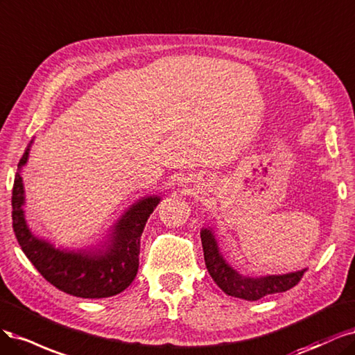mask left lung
Returning <instances> with one entry per match:
<instances>
[{"label": "left lung", "instance_id": "1", "mask_svg": "<svg viewBox=\"0 0 355 355\" xmlns=\"http://www.w3.org/2000/svg\"><path fill=\"white\" fill-rule=\"evenodd\" d=\"M205 264L218 288L230 296L246 301H258L267 295L280 293L292 289L300 283L306 268L286 274H268V276H245L228 264L223 257L218 240L212 227L200 230Z\"/></svg>", "mask_w": 355, "mask_h": 355}]
</instances>
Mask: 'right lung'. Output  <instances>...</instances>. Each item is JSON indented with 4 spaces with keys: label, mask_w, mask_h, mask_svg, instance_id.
Listing matches in <instances>:
<instances>
[{
    "label": "right lung",
    "mask_w": 355,
    "mask_h": 355,
    "mask_svg": "<svg viewBox=\"0 0 355 355\" xmlns=\"http://www.w3.org/2000/svg\"><path fill=\"white\" fill-rule=\"evenodd\" d=\"M28 146L19 161L11 196V218L17 242L41 276L57 289L78 298H109L125 291L139 271L140 237L148 216L155 211L161 196L141 198L123 212L110 227L107 237L96 246L85 249L55 248L49 240L31 232L24 211L25 187L21 168L28 164Z\"/></svg>",
    "instance_id": "obj_1"
}]
</instances>
